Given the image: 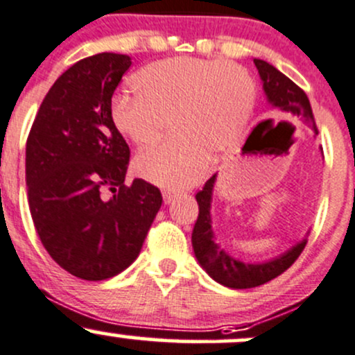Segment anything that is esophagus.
<instances>
[{"label": "esophagus", "mask_w": 355, "mask_h": 355, "mask_svg": "<svg viewBox=\"0 0 355 355\" xmlns=\"http://www.w3.org/2000/svg\"><path fill=\"white\" fill-rule=\"evenodd\" d=\"M175 197H177V193L170 192V190H165V192H163V200H165V204H171V202L175 200Z\"/></svg>", "instance_id": "34e87169"}]
</instances>
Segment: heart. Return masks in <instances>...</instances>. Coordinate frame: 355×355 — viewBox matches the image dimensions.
Wrapping results in <instances>:
<instances>
[{"label":"heart","mask_w":355,"mask_h":355,"mask_svg":"<svg viewBox=\"0 0 355 355\" xmlns=\"http://www.w3.org/2000/svg\"><path fill=\"white\" fill-rule=\"evenodd\" d=\"M135 94L114 99L111 118L138 148L157 145L171 121L177 138L139 155L138 175L166 189L197 184L212 153L236 145L252 114L256 84L234 62L178 57L146 65L135 76Z\"/></svg>","instance_id":"obj_1"}]
</instances>
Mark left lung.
Here are the masks:
<instances>
[{"label": "left lung", "instance_id": "obj_1", "mask_svg": "<svg viewBox=\"0 0 355 355\" xmlns=\"http://www.w3.org/2000/svg\"><path fill=\"white\" fill-rule=\"evenodd\" d=\"M254 65L258 69L261 80H263V89L266 92L268 101L272 107L279 111V114L288 116L293 119H302L318 135L317 124H315L313 112H311L310 101L305 91L300 89L291 79H288L285 73L279 72L278 69L272 67L268 62L254 58ZM217 175H212L205 182L204 189L197 192L198 204V217L192 232V246L196 258L200 266L207 271L212 279H216L220 285L234 290H246V288H254L264 283L271 282L272 278L285 272L302 251L306 246V237L295 244L293 248L288 249L278 258L266 261V263H243V261L232 258L227 252L216 243L212 231V219H210V202H212V190L216 184Z\"/></svg>", "mask_w": 355, "mask_h": 355}]
</instances>
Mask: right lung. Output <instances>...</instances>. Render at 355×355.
I'll list each match as a JSON object with an SVG mask.
<instances>
[{
    "instance_id": "obj_1",
    "label": "right lung",
    "mask_w": 355,
    "mask_h": 355,
    "mask_svg": "<svg viewBox=\"0 0 355 355\" xmlns=\"http://www.w3.org/2000/svg\"><path fill=\"white\" fill-rule=\"evenodd\" d=\"M130 65L111 52L76 62L46 92L26 139L37 234L58 266L87 282L112 278L138 258L163 202L143 178L124 182L130 146L112 123L111 99Z\"/></svg>"
}]
</instances>
